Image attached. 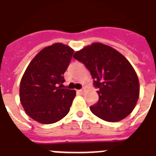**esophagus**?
<instances>
[{"instance_id": "1", "label": "esophagus", "mask_w": 156, "mask_h": 156, "mask_svg": "<svg viewBox=\"0 0 156 156\" xmlns=\"http://www.w3.org/2000/svg\"><path fill=\"white\" fill-rule=\"evenodd\" d=\"M78 92H79V93L82 94L85 91V89H84V88H83V89H81V90H78Z\"/></svg>"}]
</instances>
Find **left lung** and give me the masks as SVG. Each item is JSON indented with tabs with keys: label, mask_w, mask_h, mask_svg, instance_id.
Listing matches in <instances>:
<instances>
[{
	"label": "left lung",
	"mask_w": 156,
	"mask_h": 156,
	"mask_svg": "<svg viewBox=\"0 0 156 156\" xmlns=\"http://www.w3.org/2000/svg\"><path fill=\"white\" fill-rule=\"evenodd\" d=\"M90 72L99 96L91 112L107 122L128 116L140 95V82L135 69L123 55L102 43H94L74 54Z\"/></svg>",
	"instance_id": "obj_1"
}]
</instances>
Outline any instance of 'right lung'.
I'll return each mask as SVG.
<instances>
[{"mask_svg":"<svg viewBox=\"0 0 156 156\" xmlns=\"http://www.w3.org/2000/svg\"><path fill=\"white\" fill-rule=\"evenodd\" d=\"M73 54L69 46L54 44L39 52L24 73L20 100L26 114L37 122L54 123L69 113L75 90L61 86Z\"/></svg>","mask_w":156,"mask_h":156,"instance_id":"add662e5","label":"right lung"}]
</instances>
